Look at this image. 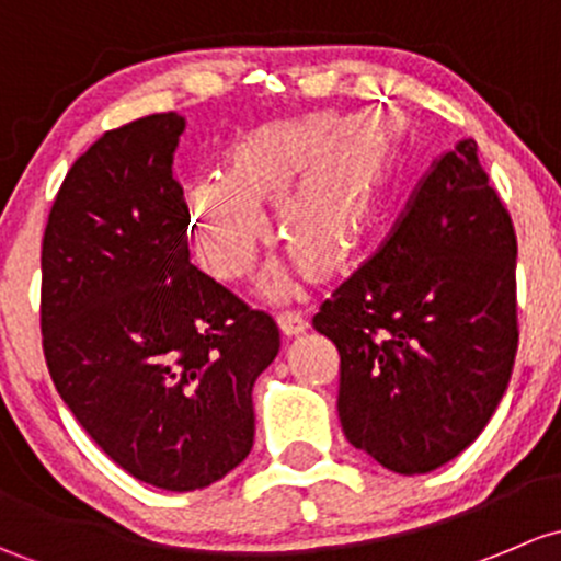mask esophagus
Segmentation results:
<instances>
[{"label":"esophagus","instance_id":"esophagus-1","mask_svg":"<svg viewBox=\"0 0 561 561\" xmlns=\"http://www.w3.org/2000/svg\"><path fill=\"white\" fill-rule=\"evenodd\" d=\"M278 327L286 337H299V334L308 332V321H305L299 313H280Z\"/></svg>","mask_w":561,"mask_h":561}]
</instances>
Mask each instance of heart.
I'll use <instances>...</instances> for the list:
<instances>
[{
  "instance_id": "heart-1",
  "label": "heart",
  "mask_w": 561,
  "mask_h": 561,
  "mask_svg": "<svg viewBox=\"0 0 561 561\" xmlns=\"http://www.w3.org/2000/svg\"><path fill=\"white\" fill-rule=\"evenodd\" d=\"M389 131L373 115L332 110L256 126L183 194L196 262L218 280H238L270 238L264 210L278 207V234L299 273L337 275L378 221L389 175ZM264 294L286 297L291 275H264Z\"/></svg>"
}]
</instances>
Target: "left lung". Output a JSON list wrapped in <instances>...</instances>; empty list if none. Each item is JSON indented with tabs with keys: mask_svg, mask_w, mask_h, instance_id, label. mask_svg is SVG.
Listing matches in <instances>:
<instances>
[{
	"mask_svg": "<svg viewBox=\"0 0 561 561\" xmlns=\"http://www.w3.org/2000/svg\"><path fill=\"white\" fill-rule=\"evenodd\" d=\"M340 351L354 448L421 476L483 432L518 348L516 232L461 140L415 186L394 232L313 316Z\"/></svg>",
	"mask_w": 561,
	"mask_h": 561,
	"instance_id": "1",
	"label": "left lung"
}]
</instances>
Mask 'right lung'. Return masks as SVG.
<instances>
[{
  "label": "right lung",
  "mask_w": 561,
  "mask_h": 561,
  "mask_svg": "<svg viewBox=\"0 0 561 561\" xmlns=\"http://www.w3.org/2000/svg\"><path fill=\"white\" fill-rule=\"evenodd\" d=\"M156 113L105 131L67 172L43 238V351L91 440L137 481L194 492L251 454V391L278 323L188 259L172 153Z\"/></svg>",
  "instance_id": "right-lung-1"
}]
</instances>
